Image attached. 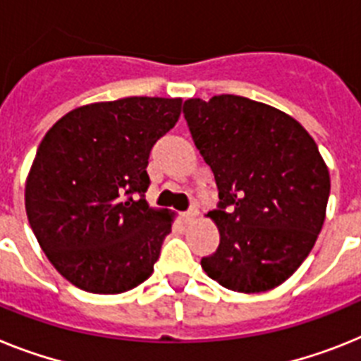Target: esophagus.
I'll return each mask as SVG.
<instances>
[{"instance_id": "esophagus-1", "label": "esophagus", "mask_w": 361, "mask_h": 361, "mask_svg": "<svg viewBox=\"0 0 361 361\" xmlns=\"http://www.w3.org/2000/svg\"><path fill=\"white\" fill-rule=\"evenodd\" d=\"M196 216H198V209H196V207H190L189 211H185L183 214H181V218H183L185 224H189V221H192Z\"/></svg>"}]
</instances>
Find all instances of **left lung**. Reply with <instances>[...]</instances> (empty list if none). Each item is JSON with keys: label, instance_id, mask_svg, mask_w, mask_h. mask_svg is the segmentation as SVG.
Segmentation results:
<instances>
[{"label": "left lung", "instance_id": "1", "mask_svg": "<svg viewBox=\"0 0 361 361\" xmlns=\"http://www.w3.org/2000/svg\"><path fill=\"white\" fill-rule=\"evenodd\" d=\"M194 145L218 185L219 245L202 267L225 289L262 293L309 256L325 219L331 180L318 145L285 112L221 94L183 103Z\"/></svg>", "mask_w": 361, "mask_h": 361}]
</instances>
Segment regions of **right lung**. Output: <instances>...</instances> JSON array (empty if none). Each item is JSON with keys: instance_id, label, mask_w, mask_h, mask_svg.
<instances>
[{"instance_id": "add662e5", "label": "right lung", "mask_w": 361, "mask_h": 361, "mask_svg": "<svg viewBox=\"0 0 361 361\" xmlns=\"http://www.w3.org/2000/svg\"><path fill=\"white\" fill-rule=\"evenodd\" d=\"M180 98L92 103L45 134L25 185L29 224L50 263L87 293L120 294L152 274L171 214L150 209V150Z\"/></svg>"}]
</instances>
